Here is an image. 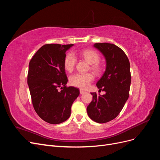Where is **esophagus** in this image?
Here are the masks:
<instances>
[{"label": "esophagus", "mask_w": 160, "mask_h": 160, "mask_svg": "<svg viewBox=\"0 0 160 160\" xmlns=\"http://www.w3.org/2000/svg\"><path fill=\"white\" fill-rule=\"evenodd\" d=\"M85 93V91H84L83 90L80 89V93H81V94H83V93Z\"/></svg>", "instance_id": "esophagus-1"}]
</instances>
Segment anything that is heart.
<instances>
[{
	"mask_svg": "<svg viewBox=\"0 0 160 160\" xmlns=\"http://www.w3.org/2000/svg\"><path fill=\"white\" fill-rule=\"evenodd\" d=\"M80 56L91 64V70H93L95 72H99L101 71V67L99 64L100 57L95 51L91 49L84 50L80 52ZM76 62L77 59L73 53H67L64 59L65 69L69 72L72 71L76 65ZM93 79V75L89 72H88V73H76L70 77L69 82L71 85L84 89L88 88Z\"/></svg>",
	"mask_w": 160,
	"mask_h": 160,
	"instance_id": "b5f03b06",
	"label": "heart"
}]
</instances>
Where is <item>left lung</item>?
I'll return each mask as SVG.
<instances>
[{
    "label": "left lung",
    "mask_w": 160,
    "mask_h": 160,
    "mask_svg": "<svg viewBox=\"0 0 160 160\" xmlns=\"http://www.w3.org/2000/svg\"><path fill=\"white\" fill-rule=\"evenodd\" d=\"M104 56L105 71L96 85L105 94L91 93L93 100L87 108L89 117L99 123L115 119L122 110L129 98L131 85L130 63L123 51L108 42L93 45Z\"/></svg>",
    "instance_id": "left-lung-1"
}]
</instances>
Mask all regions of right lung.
Instances as JSON below:
<instances>
[{"mask_svg":"<svg viewBox=\"0 0 160 160\" xmlns=\"http://www.w3.org/2000/svg\"><path fill=\"white\" fill-rule=\"evenodd\" d=\"M72 46L43 45L28 65L27 83L33 108L42 120L51 124L69 119L71 105L79 95V89L66 86L68 79L64 59L66 51Z\"/></svg>","mask_w":160,"mask_h":160,"instance_id":"1","label":"right lung"}]
</instances>
